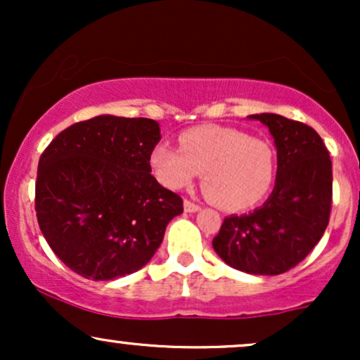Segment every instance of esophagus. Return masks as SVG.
Returning a JSON list of instances; mask_svg holds the SVG:
<instances>
[{
  "label": "esophagus",
  "instance_id": "obj_1",
  "mask_svg": "<svg viewBox=\"0 0 360 360\" xmlns=\"http://www.w3.org/2000/svg\"><path fill=\"white\" fill-rule=\"evenodd\" d=\"M200 210H201L200 205L193 203V201H189V200H184V212L186 213H196V212H200Z\"/></svg>",
  "mask_w": 360,
  "mask_h": 360
}]
</instances>
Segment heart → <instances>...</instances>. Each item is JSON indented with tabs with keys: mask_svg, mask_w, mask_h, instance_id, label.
Masks as SVG:
<instances>
[{
	"mask_svg": "<svg viewBox=\"0 0 360 360\" xmlns=\"http://www.w3.org/2000/svg\"><path fill=\"white\" fill-rule=\"evenodd\" d=\"M157 179L172 189L188 188L203 174V191L226 212L252 208L274 181V152L264 140L240 130L201 125L181 134L179 148L159 143L150 154Z\"/></svg>",
	"mask_w": 360,
	"mask_h": 360,
	"instance_id": "1",
	"label": "heart"
}]
</instances>
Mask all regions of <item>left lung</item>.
I'll use <instances>...</instances> for the list:
<instances>
[{"mask_svg": "<svg viewBox=\"0 0 360 360\" xmlns=\"http://www.w3.org/2000/svg\"><path fill=\"white\" fill-rule=\"evenodd\" d=\"M249 118L269 128L274 139V189L252 213L226 217L213 238V249L233 269L278 276L298 266L328 225L332 160L311 127L276 113Z\"/></svg>", "mask_w": 360, "mask_h": 360, "instance_id": "obj_1", "label": "left lung"}]
</instances>
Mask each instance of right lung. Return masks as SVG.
<instances>
[{
	"label": "right lung",
	"mask_w": 360,
	"mask_h": 360,
	"mask_svg": "<svg viewBox=\"0 0 360 360\" xmlns=\"http://www.w3.org/2000/svg\"><path fill=\"white\" fill-rule=\"evenodd\" d=\"M160 128L100 115L60 131L39 160L35 212L53 254L93 281L142 269L183 200L150 174Z\"/></svg>",
	"instance_id": "obj_1"
}]
</instances>
